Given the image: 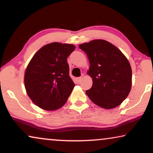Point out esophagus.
<instances>
[{
  "label": "esophagus",
  "mask_w": 153,
  "mask_h": 153,
  "mask_svg": "<svg viewBox=\"0 0 153 153\" xmlns=\"http://www.w3.org/2000/svg\"><path fill=\"white\" fill-rule=\"evenodd\" d=\"M81 80H82V77H81V76L76 78V81H77V82H78V83H80Z\"/></svg>",
  "instance_id": "obj_1"
}]
</instances>
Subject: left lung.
Listing matches in <instances>:
<instances>
[{"mask_svg": "<svg viewBox=\"0 0 153 153\" xmlns=\"http://www.w3.org/2000/svg\"><path fill=\"white\" fill-rule=\"evenodd\" d=\"M90 62L88 74L93 79L85 93L93 103L110 109L120 105L131 88V68L125 56L104 39H94L79 46Z\"/></svg>", "mask_w": 153, "mask_h": 153, "instance_id": "8db88e82", "label": "left lung"}]
</instances>
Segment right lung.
<instances>
[{"label": "right lung", "instance_id": "add662e5", "mask_svg": "<svg viewBox=\"0 0 153 153\" xmlns=\"http://www.w3.org/2000/svg\"><path fill=\"white\" fill-rule=\"evenodd\" d=\"M74 49L70 44L52 42L40 48L29 62L25 88L38 107L55 111L66 103L75 85L69 75L67 58Z\"/></svg>", "mask_w": 153, "mask_h": 153}]
</instances>
